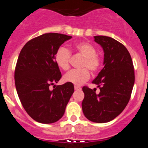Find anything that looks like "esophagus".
<instances>
[{"label":"esophagus","instance_id":"esophagus-1","mask_svg":"<svg viewBox=\"0 0 148 148\" xmlns=\"http://www.w3.org/2000/svg\"><path fill=\"white\" fill-rule=\"evenodd\" d=\"M74 89H75V90H80L81 88H80V86H74Z\"/></svg>","mask_w":148,"mask_h":148}]
</instances>
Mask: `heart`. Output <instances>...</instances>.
Masks as SVG:
<instances>
[{
  "mask_svg": "<svg viewBox=\"0 0 148 148\" xmlns=\"http://www.w3.org/2000/svg\"><path fill=\"white\" fill-rule=\"evenodd\" d=\"M73 49L75 52L84 57L82 62V69L71 70L63 76V80L66 83L74 85H81L89 78V72L87 68L95 73L98 71L101 67V61L96 54L95 46L88 42H80L74 44ZM71 53L68 49L64 47H59L54 56V61L60 69L68 70L70 67Z\"/></svg>",
  "mask_w": 148,
  "mask_h": 148,
  "instance_id": "1",
  "label": "heart"
}]
</instances>
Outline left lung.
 Listing matches in <instances>:
<instances>
[{
    "label": "left lung",
    "instance_id": "obj_1",
    "mask_svg": "<svg viewBox=\"0 0 148 148\" xmlns=\"http://www.w3.org/2000/svg\"><path fill=\"white\" fill-rule=\"evenodd\" d=\"M94 39L104 51V68L92 81L100 92L84 86L82 109L88 120L102 123L114 120L126 108L135 83V72L131 56L122 43L107 36H95Z\"/></svg>",
    "mask_w": 148,
    "mask_h": 148
}]
</instances>
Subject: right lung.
I'll use <instances>...</instances> for the list:
<instances>
[{
	"label": "right lung",
	"mask_w": 148,
	"mask_h": 148,
	"mask_svg": "<svg viewBox=\"0 0 148 148\" xmlns=\"http://www.w3.org/2000/svg\"><path fill=\"white\" fill-rule=\"evenodd\" d=\"M72 37L47 33L31 40L21 50L15 70V84L22 106L32 119L53 123L64 115L74 93L72 84H57L62 77L54 61L56 50ZM57 87L50 90L49 87Z\"/></svg>",
	"instance_id": "right-lung-1"
}]
</instances>
